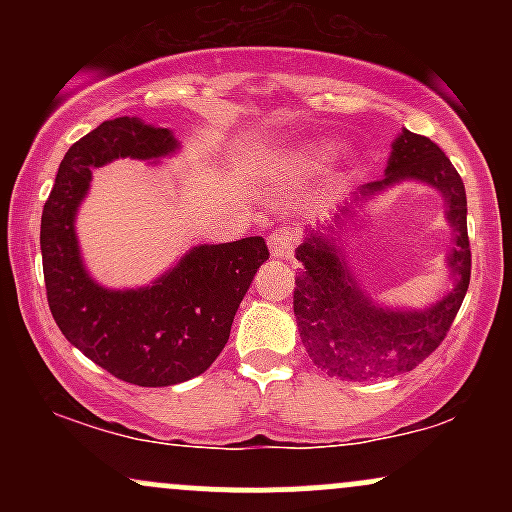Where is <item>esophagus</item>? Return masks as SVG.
<instances>
[{
  "mask_svg": "<svg viewBox=\"0 0 512 512\" xmlns=\"http://www.w3.org/2000/svg\"><path fill=\"white\" fill-rule=\"evenodd\" d=\"M296 243H298V236L296 231H291V228H281L279 233H274V236H269V252H272V257H279V260H289L293 255V250H296Z\"/></svg>",
  "mask_w": 512,
  "mask_h": 512,
  "instance_id": "obj_1",
  "label": "esophagus"
}]
</instances>
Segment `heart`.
Returning a JSON list of instances; mask_svg holds the SVG:
<instances>
[{
    "mask_svg": "<svg viewBox=\"0 0 512 512\" xmlns=\"http://www.w3.org/2000/svg\"><path fill=\"white\" fill-rule=\"evenodd\" d=\"M332 154V142H303L272 156L269 170H272L276 178H293V175L313 173V170L325 166L332 158Z\"/></svg>",
    "mask_w": 512,
    "mask_h": 512,
    "instance_id": "1",
    "label": "heart"
}]
</instances>
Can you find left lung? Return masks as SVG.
Returning <instances> with one entry per match:
<instances>
[{
  "label": "left lung",
  "instance_id": "obj_1",
  "mask_svg": "<svg viewBox=\"0 0 512 512\" xmlns=\"http://www.w3.org/2000/svg\"><path fill=\"white\" fill-rule=\"evenodd\" d=\"M404 181H421L444 197L446 220L453 233L446 256L453 289L424 309L387 306L370 297L345 250L360 211ZM296 260L301 269L296 272L293 315L315 366L330 378L351 383L409 373L438 349L467 293L472 252L464 182L431 139L402 129L392 142L383 178L351 192L330 221L305 228Z\"/></svg>",
  "mask_w": 512,
  "mask_h": 512
}]
</instances>
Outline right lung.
<instances>
[{
    "mask_svg": "<svg viewBox=\"0 0 512 512\" xmlns=\"http://www.w3.org/2000/svg\"><path fill=\"white\" fill-rule=\"evenodd\" d=\"M180 142L142 117L103 122L67 151L40 221L50 313L67 342L125 383L166 387L204 373L231 334L233 317L257 269L269 260L264 238L195 245L151 284L110 289L81 257L76 211L91 170L117 158L158 163Z\"/></svg>",
    "mask_w": 512,
    "mask_h": 512,
    "instance_id": "obj_1",
    "label": "right lung"
}]
</instances>
